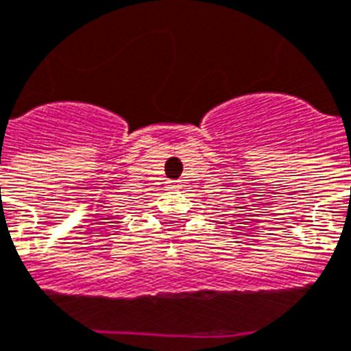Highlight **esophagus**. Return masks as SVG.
<instances>
[{
  "mask_svg": "<svg viewBox=\"0 0 351 351\" xmlns=\"http://www.w3.org/2000/svg\"><path fill=\"white\" fill-rule=\"evenodd\" d=\"M167 189H169V191H178V189H182V184H180L178 180H173V182L167 184Z\"/></svg>",
  "mask_w": 351,
  "mask_h": 351,
  "instance_id": "1",
  "label": "esophagus"
}]
</instances>
